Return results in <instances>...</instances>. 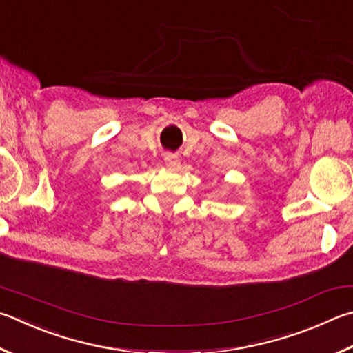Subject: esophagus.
Wrapping results in <instances>:
<instances>
[{"label": "esophagus", "instance_id": "esophagus-1", "mask_svg": "<svg viewBox=\"0 0 353 353\" xmlns=\"http://www.w3.org/2000/svg\"><path fill=\"white\" fill-rule=\"evenodd\" d=\"M165 165L168 166V168H172V170H176V168H179V166H181V160H179V157L177 156H174V154H165Z\"/></svg>", "mask_w": 353, "mask_h": 353}]
</instances>
